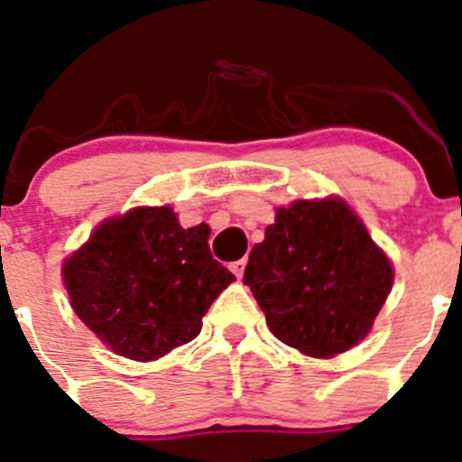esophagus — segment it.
<instances>
[{"label": "esophagus", "instance_id": "34e87169", "mask_svg": "<svg viewBox=\"0 0 462 462\" xmlns=\"http://www.w3.org/2000/svg\"><path fill=\"white\" fill-rule=\"evenodd\" d=\"M244 269H245V260H236L230 264V271L236 275V278H241V275H244Z\"/></svg>", "mask_w": 462, "mask_h": 462}]
</instances>
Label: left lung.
<instances>
[{"instance_id": "left-lung-1", "label": "left lung", "mask_w": 462, "mask_h": 462, "mask_svg": "<svg viewBox=\"0 0 462 462\" xmlns=\"http://www.w3.org/2000/svg\"><path fill=\"white\" fill-rule=\"evenodd\" d=\"M392 278L385 253L337 198L280 207L244 271L271 333L312 357L367 337Z\"/></svg>"}]
</instances>
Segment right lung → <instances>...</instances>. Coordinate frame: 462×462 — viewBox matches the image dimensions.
<instances>
[{"instance_id": "right-lung-1", "label": "right lung", "mask_w": 462, "mask_h": 462, "mask_svg": "<svg viewBox=\"0 0 462 462\" xmlns=\"http://www.w3.org/2000/svg\"><path fill=\"white\" fill-rule=\"evenodd\" d=\"M207 239L205 223L184 230L171 207H139L105 221L63 264L77 317L129 360H157L191 342L235 280Z\"/></svg>"}]
</instances>
